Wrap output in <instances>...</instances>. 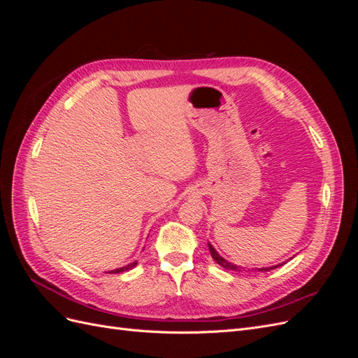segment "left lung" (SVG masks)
<instances>
[{
	"label": "left lung",
	"mask_w": 358,
	"mask_h": 358,
	"mask_svg": "<svg viewBox=\"0 0 358 358\" xmlns=\"http://www.w3.org/2000/svg\"><path fill=\"white\" fill-rule=\"evenodd\" d=\"M208 246H209V251H210V255H212V258L215 259L216 263H218L221 267H224L225 270H230V272H251V268H245V267H242V266H237V264H234V263H230V262H227L225 258H222L218 252H216V249L210 245V243H208ZM282 264H285V263H280V264H276V266H272V267H257V268H252V270H255V272H270V270H273V268H276V267H279V266H282Z\"/></svg>",
	"instance_id": "8db88e82"
}]
</instances>
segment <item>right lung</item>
<instances>
[{"label":"right lung","instance_id":"obj_1","mask_svg":"<svg viewBox=\"0 0 358 358\" xmlns=\"http://www.w3.org/2000/svg\"><path fill=\"white\" fill-rule=\"evenodd\" d=\"M136 266H137V262L129 263V264H127V266H124V267L113 268V270H110V272H107V273H121V272H127V270H131V268L136 267Z\"/></svg>","mask_w":358,"mask_h":358}]
</instances>
